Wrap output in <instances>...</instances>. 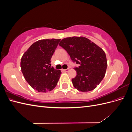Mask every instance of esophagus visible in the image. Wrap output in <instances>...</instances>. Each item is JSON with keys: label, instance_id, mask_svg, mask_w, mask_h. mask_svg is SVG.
<instances>
[{"label": "esophagus", "instance_id": "obj_1", "mask_svg": "<svg viewBox=\"0 0 132 132\" xmlns=\"http://www.w3.org/2000/svg\"><path fill=\"white\" fill-rule=\"evenodd\" d=\"M69 69H64L63 70V71H65V72H68V71H69Z\"/></svg>", "mask_w": 132, "mask_h": 132}]
</instances>
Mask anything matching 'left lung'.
<instances>
[{
	"mask_svg": "<svg viewBox=\"0 0 132 132\" xmlns=\"http://www.w3.org/2000/svg\"><path fill=\"white\" fill-rule=\"evenodd\" d=\"M59 45L66 50L73 62L79 64L74 68L77 75L71 80L75 88L82 92L95 89L106 74L107 62L105 52L82 36L64 38Z\"/></svg>",
	"mask_w": 132,
	"mask_h": 132,
	"instance_id": "left-lung-1",
	"label": "left lung"
}]
</instances>
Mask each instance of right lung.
Returning <instances> with one entry per match:
<instances>
[{"instance_id": "1", "label": "right lung", "mask_w": 132, "mask_h": 132, "mask_svg": "<svg viewBox=\"0 0 132 132\" xmlns=\"http://www.w3.org/2000/svg\"><path fill=\"white\" fill-rule=\"evenodd\" d=\"M61 39H40L34 43L21 59V71L26 81L41 93L56 86L61 71L51 67V59Z\"/></svg>"}]
</instances>
